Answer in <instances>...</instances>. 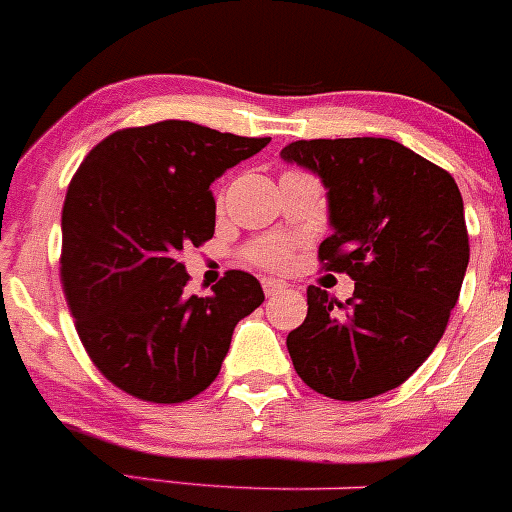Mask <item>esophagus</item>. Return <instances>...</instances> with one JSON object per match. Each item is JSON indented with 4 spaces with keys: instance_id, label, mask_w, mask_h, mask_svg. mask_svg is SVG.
Masks as SVG:
<instances>
[{
    "instance_id": "esophagus-1",
    "label": "esophagus",
    "mask_w": 512,
    "mask_h": 512,
    "mask_svg": "<svg viewBox=\"0 0 512 512\" xmlns=\"http://www.w3.org/2000/svg\"><path fill=\"white\" fill-rule=\"evenodd\" d=\"M285 287H287L285 282L272 280V277H262V289H265L267 297H275V294H277V292H282V289H285Z\"/></svg>"
}]
</instances>
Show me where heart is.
Wrapping results in <instances>:
<instances>
[{
	"label": "heart",
	"instance_id": "1",
	"mask_svg": "<svg viewBox=\"0 0 512 512\" xmlns=\"http://www.w3.org/2000/svg\"><path fill=\"white\" fill-rule=\"evenodd\" d=\"M245 257L255 262V265L267 267V270H282L289 262V245L285 240H277V237H267V240H260L252 247H247Z\"/></svg>",
	"mask_w": 512,
	"mask_h": 512
}]
</instances>
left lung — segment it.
<instances>
[{
  "label": "left lung",
  "mask_w": 512,
  "mask_h": 512,
  "mask_svg": "<svg viewBox=\"0 0 512 512\" xmlns=\"http://www.w3.org/2000/svg\"><path fill=\"white\" fill-rule=\"evenodd\" d=\"M329 190V272L354 294L307 287V319L287 334L299 379L337 401L404 384L446 332L468 267L463 198L451 173L391 138H314L282 148Z\"/></svg>",
  "instance_id": "8db88e82"
}]
</instances>
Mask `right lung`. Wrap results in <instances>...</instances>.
<instances>
[{
	"mask_svg": "<svg viewBox=\"0 0 512 512\" xmlns=\"http://www.w3.org/2000/svg\"><path fill=\"white\" fill-rule=\"evenodd\" d=\"M270 138L158 121L103 138L79 165L61 210V285L96 369L126 394L180 404L220 374L235 324L260 282L225 272L210 297L185 294L183 247L215 232L210 183Z\"/></svg>",
	"mask_w": 512,
	"mask_h": 512,
	"instance_id": "add662e5",
	"label": "right lung"
}]
</instances>
